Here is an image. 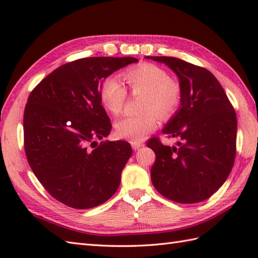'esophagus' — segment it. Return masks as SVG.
I'll return each mask as SVG.
<instances>
[{
    "mask_svg": "<svg viewBox=\"0 0 258 258\" xmlns=\"http://www.w3.org/2000/svg\"><path fill=\"white\" fill-rule=\"evenodd\" d=\"M131 145H132L133 150H139L141 147H143L144 144L142 142H131Z\"/></svg>",
    "mask_w": 258,
    "mask_h": 258,
    "instance_id": "34e87169",
    "label": "esophagus"
}]
</instances>
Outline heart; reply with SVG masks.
Listing matches in <instances>:
<instances>
[{"label":"heart","instance_id":"obj_1","mask_svg":"<svg viewBox=\"0 0 258 258\" xmlns=\"http://www.w3.org/2000/svg\"><path fill=\"white\" fill-rule=\"evenodd\" d=\"M131 92L141 97V113L125 117L116 125L118 138L132 142L143 141L156 128L158 117L167 119L177 111L182 101L178 82L169 78L165 70L154 64H141L123 74ZM127 92L115 79H106L101 87V101L113 115L122 113Z\"/></svg>","mask_w":258,"mask_h":258}]
</instances>
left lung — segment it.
I'll use <instances>...</instances> for the list:
<instances>
[{
	"mask_svg": "<svg viewBox=\"0 0 258 258\" xmlns=\"http://www.w3.org/2000/svg\"><path fill=\"white\" fill-rule=\"evenodd\" d=\"M177 75L182 101L163 134L176 146L153 138L147 146L156 160L151 179L160 194L180 204L207 200L231 173L236 154L237 119L220 82L210 71L176 57L146 56Z\"/></svg>",
	"mask_w": 258,
	"mask_h": 258,
	"instance_id": "1",
	"label": "left lung"
}]
</instances>
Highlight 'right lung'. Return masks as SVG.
<instances>
[{
	"label": "right lung",
	"mask_w": 258,
	"mask_h": 258,
	"mask_svg": "<svg viewBox=\"0 0 258 258\" xmlns=\"http://www.w3.org/2000/svg\"><path fill=\"white\" fill-rule=\"evenodd\" d=\"M136 62L130 56L76 59L48 74L27 98V161L44 188L63 204L87 210L117 190L132 147L125 141H95L112 128L101 87L115 71Z\"/></svg>",
	"instance_id": "add662e5"
}]
</instances>
